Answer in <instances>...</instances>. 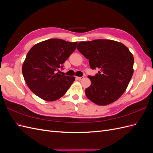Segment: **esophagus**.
<instances>
[{
	"instance_id": "1",
	"label": "esophagus",
	"mask_w": 153,
	"mask_h": 153,
	"mask_svg": "<svg viewBox=\"0 0 153 153\" xmlns=\"http://www.w3.org/2000/svg\"><path fill=\"white\" fill-rule=\"evenodd\" d=\"M76 78H77L78 80H82V79H84V76H76Z\"/></svg>"
}]
</instances>
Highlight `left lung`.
<instances>
[{
	"label": "left lung",
	"instance_id": "obj_1",
	"mask_svg": "<svg viewBox=\"0 0 153 153\" xmlns=\"http://www.w3.org/2000/svg\"><path fill=\"white\" fill-rule=\"evenodd\" d=\"M76 48L89 59L90 67L100 71L88 76L91 85L86 96L95 104L105 106L117 100L126 91L133 74L134 59L124 44L110 39L81 41Z\"/></svg>",
	"mask_w": 153,
	"mask_h": 153
}]
</instances>
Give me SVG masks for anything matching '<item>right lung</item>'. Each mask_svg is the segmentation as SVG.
<instances>
[{"mask_svg":"<svg viewBox=\"0 0 153 153\" xmlns=\"http://www.w3.org/2000/svg\"><path fill=\"white\" fill-rule=\"evenodd\" d=\"M76 45L77 42L50 39L30 49L23 63L22 73L32 92L47 101L57 100L66 94L75 78L61 75L57 71L62 68Z\"/></svg>","mask_w":153,"mask_h":153,"instance_id":"1","label":"right lung"}]
</instances>
